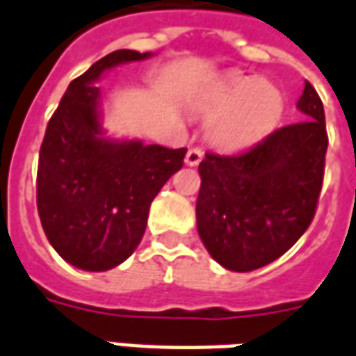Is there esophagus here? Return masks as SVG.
Returning <instances> with one entry per match:
<instances>
[{"label": "esophagus", "mask_w": 356, "mask_h": 356, "mask_svg": "<svg viewBox=\"0 0 356 356\" xmlns=\"http://www.w3.org/2000/svg\"><path fill=\"white\" fill-rule=\"evenodd\" d=\"M202 159H203V151L200 149V147H193V149H190L188 153H186V164L188 166H197V164L202 163Z\"/></svg>", "instance_id": "1"}]
</instances>
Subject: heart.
Masks as SVG:
<instances>
[{
    "mask_svg": "<svg viewBox=\"0 0 356 356\" xmlns=\"http://www.w3.org/2000/svg\"><path fill=\"white\" fill-rule=\"evenodd\" d=\"M207 124V139L220 151H240L256 143L275 126L283 110L281 90L269 81L230 77L215 85L200 100Z\"/></svg>",
    "mask_w": 356,
    "mask_h": 356,
    "instance_id": "heart-1",
    "label": "heart"
}]
</instances>
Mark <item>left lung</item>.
Here are the masks:
<instances>
[{
	"instance_id": "1",
	"label": "left lung",
	"mask_w": 356,
	"mask_h": 356,
	"mask_svg": "<svg viewBox=\"0 0 356 356\" xmlns=\"http://www.w3.org/2000/svg\"><path fill=\"white\" fill-rule=\"evenodd\" d=\"M296 108L306 120L277 129L246 153H207L200 164L197 232L225 269L246 273L275 261L312 222L327 134L322 100L308 81Z\"/></svg>"
}]
</instances>
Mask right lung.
I'll return each instance as SVG.
<instances>
[{"instance_id": "1", "label": "right lung", "mask_w": 356, "mask_h": 356, "mask_svg": "<svg viewBox=\"0 0 356 356\" xmlns=\"http://www.w3.org/2000/svg\"><path fill=\"white\" fill-rule=\"evenodd\" d=\"M153 54L116 50L73 79L48 122L36 205L54 250L85 271H108L143 238L154 195L184 164L186 149L112 139L102 129L100 89L108 70Z\"/></svg>"}]
</instances>
